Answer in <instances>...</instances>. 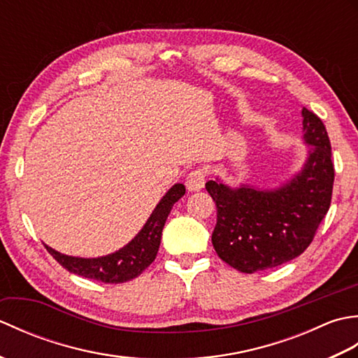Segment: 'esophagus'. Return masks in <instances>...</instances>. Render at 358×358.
<instances>
[{
  "label": "esophagus",
  "mask_w": 358,
  "mask_h": 358,
  "mask_svg": "<svg viewBox=\"0 0 358 358\" xmlns=\"http://www.w3.org/2000/svg\"><path fill=\"white\" fill-rule=\"evenodd\" d=\"M204 180H206V171L199 167V169H194L192 172L187 173L186 187L189 191H200L204 186Z\"/></svg>",
  "instance_id": "obj_1"
}]
</instances>
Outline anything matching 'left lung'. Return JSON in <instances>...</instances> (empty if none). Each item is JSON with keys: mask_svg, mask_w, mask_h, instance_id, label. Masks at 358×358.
Instances as JSON below:
<instances>
[{"mask_svg": "<svg viewBox=\"0 0 358 358\" xmlns=\"http://www.w3.org/2000/svg\"><path fill=\"white\" fill-rule=\"evenodd\" d=\"M301 115L309 155L286 185L266 191L248 185L232 189L218 180L206 183L217 204L212 245L240 272L275 268L305 252L329 210L336 175L329 136L314 112L303 108Z\"/></svg>", "mask_w": 358, "mask_h": 358, "instance_id": "left-lung-1", "label": "left lung"}]
</instances>
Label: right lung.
<instances>
[{
    "label": "right lung",
    "mask_w": 358,
    "mask_h": 358,
    "mask_svg": "<svg viewBox=\"0 0 358 358\" xmlns=\"http://www.w3.org/2000/svg\"><path fill=\"white\" fill-rule=\"evenodd\" d=\"M185 192V185H173L157 204L136 237L117 252L98 258H80L59 254L49 246H45V249L64 269L72 273L101 281V283H124L138 277L155 260L167 215L171 214L175 201H178Z\"/></svg>",
    "instance_id": "right-lung-1"
}]
</instances>
